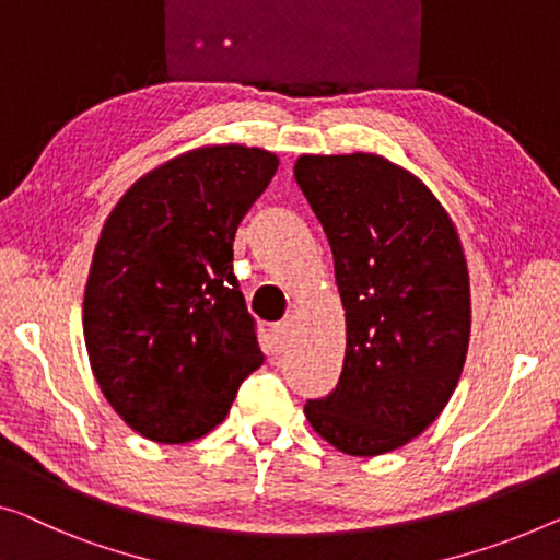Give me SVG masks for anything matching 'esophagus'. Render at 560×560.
Segmentation results:
<instances>
[{"label": "esophagus", "mask_w": 560, "mask_h": 560, "mask_svg": "<svg viewBox=\"0 0 560 560\" xmlns=\"http://www.w3.org/2000/svg\"><path fill=\"white\" fill-rule=\"evenodd\" d=\"M271 345H273V349H277V352H281L283 347H287V341H289V331H291V324L283 319V322H277V324H271Z\"/></svg>", "instance_id": "1"}]
</instances>
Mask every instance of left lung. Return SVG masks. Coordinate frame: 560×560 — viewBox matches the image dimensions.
I'll return each instance as SVG.
<instances>
[{"instance_id": "1", "label": "left lung", "mask_w": 560, "mask_h": 560, "mask_svg": "<svg viewBox=\"0 0 560 560\" xmlns=\"http://www.w3.org/2000/svg\"><path fill=\"white\" fill-rule=\"evenodd\" d=\"M294 178L329 238L347 312L339 382L308 399L306 420L347 455L392 453L438 420L463 374L460 236L432 190L382 155H299Z\"/></svg>"}]
</instances>
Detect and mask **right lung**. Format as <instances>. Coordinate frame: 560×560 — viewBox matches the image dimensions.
Segmentation results:
<instances>
[{
	"label": "right lung",
	"mask_w": 560,
	"mask_h": 560,
	"mask_svg": "<svg viewBox=\"0 0 560 560\" xmlns=\"http://www.w3.org/2000/svg\"><path fill=\"white\" fill-rule=\"evenodd\" d=\"M277 168L261 148H198L132 183L107 215L82 327L105 399L148 440L203 438L264 364L233 238Z\"/></svg>",
	"instance_id": "obj_1"
}]
</instances>
